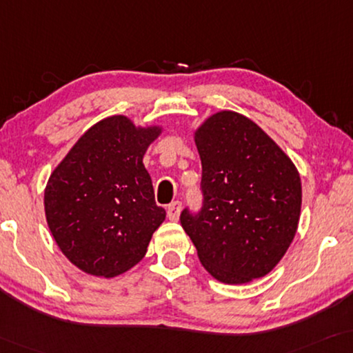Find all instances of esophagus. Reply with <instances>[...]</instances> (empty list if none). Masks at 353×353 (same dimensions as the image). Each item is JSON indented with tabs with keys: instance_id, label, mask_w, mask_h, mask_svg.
Here are the masks:
<instances>
[{
	"instance_id": "esophagus-1",
	"label": "esophagus",
	"mask_w": 353,
	"mask_h": 353,
	"mask_svg": "<svg viewBox=\"0 0 353 353\" xmlns=\"http://www.w3.org/2000/svg\"><path fill=\"white\" fill-rule=\"evenodd\" d=\"M181 210H182L181 201H172L171 205H168L166 211H168V217H170V221H177L179 214H181Z\"/></svg>"
}]
</instances>
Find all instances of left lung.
<instances>
[{"instance_id":"8db88e82","label":"left lung","mask_w":353,"mask_h":353,"mask_svg":"<svg viewBox=\"0 0 353 353\" xmlns=\"http://www.w3.org/2000/svg\"><path fill=\"white\" fill-rule=\"evenodd\" d=\"M203 206L181 224L203 267L227 285L269 274L296 235L302 187L294 163L245 115L222 110L195 131Z\"/></svg>"}]
</instances>
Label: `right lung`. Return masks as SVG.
Here are the masks:
<instances>
[{
	"mask_svg": "<svg viewBox=\"0 0 353 353\" xmlns=\"http://www.w3.org/2000/svg\"><path fill=\"white\" fill-rule=\"evenodd\" d=\"M160 126L113 115L91 126L49 177L44 212L57 246L89 275L112 278L145 256L166 211L143 155Z\"/></svg>",
	"mask_w": 353,
	"mask_h": 353,
	"instance_id": "1",
	"label": "right lung"
}]
</instances>
